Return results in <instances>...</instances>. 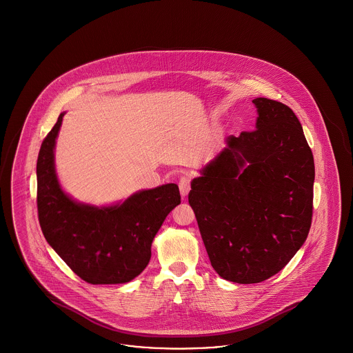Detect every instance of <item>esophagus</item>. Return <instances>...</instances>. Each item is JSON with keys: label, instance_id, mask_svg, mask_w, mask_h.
Instances as JSON below:
<instances>
[{"label": "esophagus", "instance_id": "esophagus-1", "mask_svg": "<svg viewBox=\"0 0 353 353\" xmlns=\"http://www.w3.org/2000/svg\"><path fill=\"white\" fill-rule=\"evenodd\" d=\"M179 188H180V193H181L183 197L188 196V193L190 190V177L181 176L180 181H179Z\"/></svg>", "mask_w": 353, "mask_h": 353}]
</instances>
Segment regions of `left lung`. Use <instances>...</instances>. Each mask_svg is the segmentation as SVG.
Instances as JSON below:
<instances>
[{
	"label": "left lung",
	"mask_w": 353,
	"mask_h": 353,
	"mask_svg": "<svg viewBox=\"0 0 353 353\" xmlns=\"http://www.w3.org/2000/svg\"><path fill=\"white\" fill-rule=\"evenodd\" d=\"M252 103L255 130L229 136L188 196L213 269L242 285L269 279L302 248L315 180L312 151L294 111L268 98Z\"/></svg>",
	"instance_id": "left-lung-1"
}]
</instances>
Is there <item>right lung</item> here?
<instances>
[{"instance_id": "right-lung-1", "label": "right lung", "mask_w": 353, "mask_h": 353, "mask_svg": "<svg viewBox=\"0 0 353 353\" xmlns=\"http://www.w3.org/2000/svg\"><path fill=\"white\" fill-rule=\"evenodd\" d=\"M63 115L42 141L37 160V208L42 233L84 282L127 283L147 268L154 235L181 202L179 186L140 190L112 206L74 201L62 190L54 165L55 139Z\"/></svg>"}]
</instances>
